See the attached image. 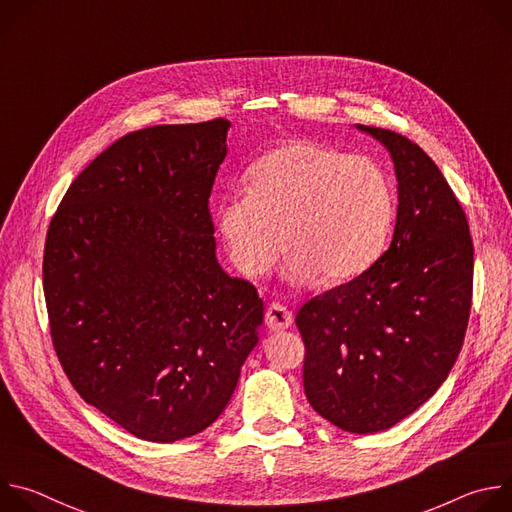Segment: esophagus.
<instances>
[{
    "label": "esophagus",
    "mask_w": 512,
    "mask_h": 512,
    "mask_svg": "<svg viewBox=\"0 0 512 512\" xmlns=\"http://www.w3.org/2000/svg\"><path fill=\"white\" fill-rule=\"evenodd\" d=\"M294 322V314H291L285 306L281 304H269L265 310V324L271 330H285Z\"/></svg>",
    "instance_id": "esophagus-1"
}]
</instances>
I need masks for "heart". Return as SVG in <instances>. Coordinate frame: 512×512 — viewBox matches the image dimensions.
<instances>
[{"instance_id": "heart-1", "label": "heart", "mask_w": 512, "mask_h": 512, "mask_svg": "<svg viewBox=\"0 0 512 512\" xmlns=\"http://www.w3.org/2000/svg\"><path fill=\"white\" fill-rule=\"evenodd\" d=\"M245 190L218 204L214 218L229 259L247 277L267 273L285 243L291 281L320 273L342 283L367 271L389 243L393 188L364 156L294 139L247 170Z\"/></svg>"}]
</instances>
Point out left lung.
Here are the masks:
<instances>
[{
	"instance_id": "1",
	"label": "left lung",
	"mask_w": 512,
	"mask_h": 512,
	"mask_svg": "<svg viewBox=\"0 0 512 512\" xmlns=\"http://www.w3.org/2000/svg\"><path fill=\"white\" fill-rule=\"evenodd\" d=\"M356 127L395 164L393 241L362 275L306 302L296 324L310 405L344 431L375 433L448 379L470 318L474 247L456 194L419 145L389 129Z\"/></svg>"
}]
</instances>
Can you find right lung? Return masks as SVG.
Wrapping results in <instances>:
<instances>
[{
	"instance_id": "right-lung-1",
	"label": "right lung",
	"mask_w": 512,
	"mask_h": 512,
	"mask_svg": "<svg viewBox=\"0 0 512 512\" xmlns=\"http://www.w3.org/2000/svg\"><path fill=\"white\" fill-rule=\"evenodd\" d=\"M227 119L117 139L66 190L44 245L50 334L77 393L139 440L196 435L259 342L255 285L216 261Z\"/></svg>"
}]
</instances>
